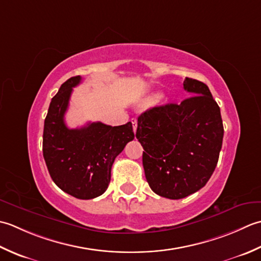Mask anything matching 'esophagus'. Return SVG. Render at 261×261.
<instances>
[{
    "instance_id": "obj_1",
    "label": "esophagus",
    "mask_w": 261,
    "mask_h": 261,
    "mask_svg": "<svg viewBox=\"0 0 261 261\" xmlns=\"http://www.w3.org/2000/svg\"><path fill=\"white\" fill-rule=\"evenodd\" d=\"M132 123H133V129H134V133H136V130H137V120L132 119Z\"/></svg>"
}]
</instances>
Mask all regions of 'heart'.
Listing matches in <instances>:
<instances>
[{"instance_id":"heart-1","label":"heart","mask_w":261,"mask_h":261,"mask_svg":"<svg viewBox=\"0 0 261 261\" xmlns=\"http://www.w3.org/2000/svg\"><path fill=\"white\" fill-rule=\"evenodd\" d=\"M159 97H160V95L159 94H152L150 98H148V100H147V103H153L154 101H156L158 99H159Z\"/></svg>"}]
</instances>
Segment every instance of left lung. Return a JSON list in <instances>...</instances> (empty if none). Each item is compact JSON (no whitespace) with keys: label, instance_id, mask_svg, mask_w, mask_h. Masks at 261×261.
Segmentation results:
<instances>
[{"label":"left lung","instance_id":"8db88e82","mask_svg":"<svg viewBox=\"0 0 261 261\" xmlns=\"http://www.w3.org/2000/svg\"><path fill=\"white\" fill-rule=\"evenodd\" d=\"M184 89L191 97L153 107L137 120L145 178L154 193L169 199L204 187L216 168L224 135L221 110L208 87L186 77Z\"/></svg>","mask_w":261,"mask_h":261}]
</instances>
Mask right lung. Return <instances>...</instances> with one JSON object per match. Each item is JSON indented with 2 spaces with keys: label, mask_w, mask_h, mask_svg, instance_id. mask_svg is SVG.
I'll use <instances>...</instances> for the list:
<instances>
[{
  "label": "right lung",
  "mask_w": 261,
  "mask_h": 261,
  "mask_svg": "<svg viewBox=\"0 0 261 261\" xmlns=\"http://www.w3.org/2000/svg\"><path fill=\"white\" fill-rule=\"evenodd\" d=\"M73 76L51 99L45 118L42 154L58 187L79 199H92L108 188L111 167L128 142L134 140L130 121L109 126L97 121L71 129L64 121L73 88L81 82Z\"/></svg>",
  "instance_id": "right-lung-1"
}]
</instances>
